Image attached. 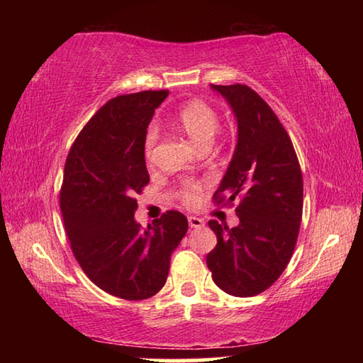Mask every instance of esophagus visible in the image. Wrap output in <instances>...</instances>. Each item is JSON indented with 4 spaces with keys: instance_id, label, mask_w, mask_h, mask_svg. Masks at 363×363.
Returning a JSON list of instances; mask_svg holds the SVG:
<instances>
[{
    "instance_id": "esophagus-1",
    "label": "esophagus",
    "mask_w": 363,
    "mask_h": 363,
    "mask_svg": "<svg viewBox=\"0 0 363 363\" xmlns=\"http://www.w3.org/2000/svg\"><path fill=\"white\" fill-rule=\"evenodd\" d=\"M189 225L192 227V229H199V227H203L205 223H203V219H200L196 216H189Z\"/></svg>"
}]
</instances>
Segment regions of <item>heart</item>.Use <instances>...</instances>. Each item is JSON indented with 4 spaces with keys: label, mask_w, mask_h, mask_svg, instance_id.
<instances>
[{
    "label": "heart",
    "mask_w": 363,
    "mask_h": 363,
    "mask_svg": "<svg viewBox=\"0 0 363 363\" xmlns=\"http://www.w3.org/2000/svg\"><path fill=\"white\" fill-rule=\"evenodd\" d=\"M176 125L192 143L201 150H208L216 138L219 130V116L216 110L208 106L206 102L200 99L189 101L186 106H182L176 113ZM158 133L155 128H149L144 138V157L147 160L152 158L153 147L157 144ZM200 182L189 181L182 186L179 192V199L186 205H195L199 201L201 194Z\"/></svg>",
    "instance_id": "1"
}]
</instances>
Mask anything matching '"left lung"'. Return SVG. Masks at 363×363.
<instances>
[{
	"instance_id": "obj_1",
	"label": "left lung",
	"mask_w": 363,
	"mask_h": 363,
	"mask_svg": "<svg viewBox=\"0 0 363 363\" xmlns=\"http://www.w3.org/2000/svg\"><path fill=\"white\" fill-rule=\"evenodd\" d=\"M237 120V145L214 201L240 200V224L211 219L218 243L206 266L220 290L248 298L266 291L291 259L303 218V174L291 139L262 97L245 84H211Z\"/></svg>"
}]
</instances>
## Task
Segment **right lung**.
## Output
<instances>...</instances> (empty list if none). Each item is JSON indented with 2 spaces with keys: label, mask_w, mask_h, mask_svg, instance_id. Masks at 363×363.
<instances>
[{
  "label": "right lung",
  "mask_w": 363,
  "mask_h": 363,
  "mask_svg": "<svg viewBox=\"0 0 363 363\" xmlns=\"http://www.w3.org/2000/svg\"><path fill=\"white\" fill-rule=\"evenodd\" d=\"M168 91H143L108 101L69 152L60 210L70 247L88 279L121 299L162 290L187 218L167 211L143 229L134 219L136 194L149 184L144 138Z\"/></svg>",
  "instance_id": "add662e5"
}]
</instances>
